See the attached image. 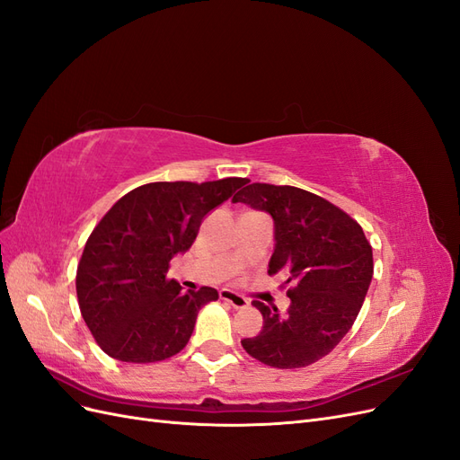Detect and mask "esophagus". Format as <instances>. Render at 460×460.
<instances>
[{
	"instance_id": "34e87169",
	"label": "esophagus",
	"mask_w": 460,
	"mask_h": 460,
	"mask_svg": "<svg viewBox=\"0 0 460 460\" xmlns=\"http://www.w3.org/2000/svg\"><path fill=\"white\" fill-rule=\"evenodd\" d=\"M220 299H225L226 303H230L234 309H243V307H247V303H249L243 296L235 294V291H232V289H220Z\"/></svg>"
}]
</instances>
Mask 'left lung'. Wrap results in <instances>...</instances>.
Segmentation results:
<instances>
[{
  "label": "left lung",
  "instance_id": "8db88e82",
  "mask_svg": "<svg viewBox=\"0 0 460 460\" xmlns=\"http://www.w3.org/2000/svg\"><path fill=\"white\" fill-rule=\"evenodd\" d=\"M232 198L274 220L269 274H284L289 309L253 301L262 330L243 349L274 368H301L336 347L363 307L372 282V247L357 222L330 201L294 186L242 184Z\"/></svg>",
  "mask_w": 460,
  "mask_h": 460
}]
</instances>
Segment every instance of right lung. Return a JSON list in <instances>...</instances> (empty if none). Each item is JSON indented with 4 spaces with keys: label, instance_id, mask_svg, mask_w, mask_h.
<instances>
[{
    "label": "right lung",
    "instance_id": "obj_1",
    "mask_svg": "<svg viewBox=\"0 0 460 460\" xmlns=\"http://www.w3.org/2000/svg\"><path fill=\"white\" fill-rule=\"evenodd\" d=\"M243 182H153L109 208L76 270L82 318L109 357L157 363L184 349L198 313L218 291L184 294L176 280H166L169 262L188 252L203 218Z\"/></svg>",
    "mask_w": 460,
    "mask_h": 460
}]
</instances>
